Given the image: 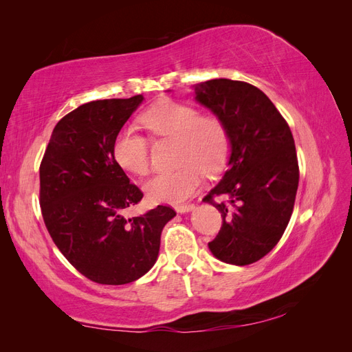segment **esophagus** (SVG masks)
Returning <instances> with one entry per match:
<instances>
[{"label":"esophagus","instance_id":"esophagus-1","mask_svg":"<svg viewBox=\"0 0 352 352\" xmlns=\"http://www.w3.org/2000/svg\"><path fill=\"white\" fill-rule=\"evenodd\" d=\"M194 208H195L194 204H179V206H175V210H176L177 212H180V214H184V212L192 211Z\"/></svg>","mask_w":352,"mask_h":352}]
</instances>
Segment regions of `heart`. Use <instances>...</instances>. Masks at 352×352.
Returning a JSON list of instances; mask_svg holds the SVG:
<instances>
[{
	"label": "heart",
	"mask_w": 352,
	"mask_h": 352,
	"mask_svg": "<svg viewBox=\"0 0 352 352\" xmlns=\"http://www.w3.org/2000/svg\"><path fill=\"white\" fill-rule=\"evenodd\" d=\"M142 124L154 136L179 141L175 170L162 172L145 184L154 202L176 204L192 197L204 184V172L220 173L230 153V138L217 117L202 116L194 105L173 100L158 101L141 116ZM113 157L123 170L144 176L150 170V144L135 127H123L113 142Z\"/></svg>",
	"instance_id": "obj_1"
}]
</instances>
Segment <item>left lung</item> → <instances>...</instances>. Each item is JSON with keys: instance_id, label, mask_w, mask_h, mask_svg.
I'll return each mask as SVG.
<instances>
[{"instance_id": "obj_1", "label": "left lung", "mask_w": 352, "mask_h": 352, "mask_svg": "<svg viewBox=\"0 0 352 352\" xmlns=\"http://www.w3.org/2000/svg\"><path fill=\"white\" fill-rule=\"evenodd\" d=\"M194 89L195 100L225 123L230 138L228 170L202 199L223 217L208 248L223 263L247 265L276 247L292 216L300 180L294 136L254 85L212 79ZM214 196L223 201L216 203Z\"/></svg>"}]
</instances>
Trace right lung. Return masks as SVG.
Returning a JSON list of instances; mask_svg holds the SVG:
<instances>
[{
  "instance_id": "obj_1",
  "label": "right lung",
  "mask_w": 352,
  "mask_h": 352,
  "mask_svg": "<svg viewBox=\"0 0 352 352\" xmlns=\"http://www.w3.org/2000/svg\"><path fill=\"white\" fill-rule=\"evenodd\" d=\"M144 101L98 100L56 124L39 167V202L57 248L85 278L101 285L131 283L157 261L162 230L176 212L158 206L126 219L144 197L113 157V142Z\"/></svg>"
}]
</instances>
